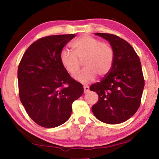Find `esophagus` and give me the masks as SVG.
Instances as JSON below:
<instances>
[{
	"mask_svg": "<svg viewBox=\"0 0 159 159\" xmlns=\"http://www.w3.org/2000/svg\"><path fill=\"white\" fill-rule=\"evenodd\" d=\"M89 87H88V86H87V85H84V93H87V92H89Z\"/></svg>",
	"mask_w": 159,
	"mask_h": 159,
	"instance_id": "1",
	"label": "esophagus"
}]
</instances>
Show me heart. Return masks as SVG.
Wrapping results in <instances>:
<instances>
[{"instance_id": "heart-1", "label": "heart", "mask_w": 159, "mask_h": 159, "mask_svg": "<svg viewBox=\"0 0 159 159\" xmlns=\"http://www.w3.org/2000/svg\"><path fill=\"white\" fill-rule=\"evenodd\" d=\"M73 53L62 50L60 62L68 73L74 75L79 69V60L84 58L85 67L75 75V80L82 83L93 81L97 75L104 77L110 71L114 62V51L110 45L100 42L89 35H82L70 44Z\"/></svg>"}]
</instances>
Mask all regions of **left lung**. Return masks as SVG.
<instances>
[{
  "mask_svg": "<svg viewBox=\"0 0 159 159\" xmlns=\"http://www.w3.org/2000/svg\"><path fill=\"white\" fill-rule=\"evenodd\" d=\"M95 35L110 43L114 62L108 74L89 87L99 96L92 110L104 123L120 124L132 116L140 106L144 87L141 62L132 46L124 39L109 33Z\"/></svg>",
  "mask_w": 159,
  "mask_h": 159,
  "instance_id": "8db88e82",
  "label": "left lung"
}]
</instances>
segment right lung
Returning a JSON list of instances; mask_svg holds the SVG:
<instances>
[{
	"instance_id": "right-lung-1",
	"label": "right lung",
	"mask_w": 159,
	"mask_h": 159,
	"mask_svg": "<svg viewBox=\"0 0 159 159\" xmlns=\"http://www.w3.org/2000/svg\"><path fill=\"white\" fill-rule=\"evenodd\" d=\"M75 34L50 35L29 46L18 69L19 97L33 120L43 127L54 128L71 116L72 104L84 92L60 62L62 48Z\"/></svg>"
}]
</instances>
